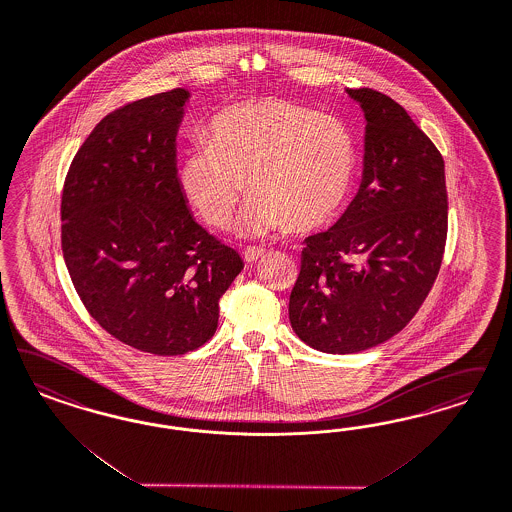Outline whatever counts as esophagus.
<instances>
[{
  "label": "esophagus",
  "mask_w": 512,
  "mask_h": 512,
  "mask_svg": "<svg viewBox=\"0 0 512 512\" xmlns=\"http://www.w3.org/2000/svg\"><path fill=\"white\" fill-rule=\"evenodd\" d=\"M265 255V249L263 247L247 246L244 249V259L247 263H255L257 259H261Z\"/></svg>",
  "instance_id": "34e87169"
}]
</instances>
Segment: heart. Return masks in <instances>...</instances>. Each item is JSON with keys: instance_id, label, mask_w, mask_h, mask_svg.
<instances>
[{"instance_id": "heart-1", "label": "heart", "mask_w": 512, "mask_h": 512, "mask_svg": "<svg viewBox=\"0 0 512 512\" xmlns=\"http://www.w3.org/2000/svg\"><path fill=\"white\" fill-rule=\"evenodd\" d=\"M359 143L335 115L289 100L225 107L206 140L194 141L179 164L187 200L215 229H225L249 185L244 230L306 232L331 223L352 196Z\"/></svg>"}]
</instances>
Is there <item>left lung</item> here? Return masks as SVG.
<instances>
[{"mask_svg":"<svg viewBox=\"0 0 512 512\" xmlns=\"http://www.w3.org/2000/svg\"><path fill=\"white\" fill-rule=\"evenodd\" d=\"M348 94L367 119L363 181L336 225L304 240L289 297L300 340L342 355L405 329L437 280L448 232L444 160L435 143L386 94Z\"/></svg>","mask_w":512,"mask_h":512,"instance_id":"8db88e82","label":"left lung"}]
</instances>
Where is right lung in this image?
<instances>
[{"label":"right lung","mask_w":512,"mask_h":512,"mask_svg":"<svg viewBox=\"0 0 512 512\" xmlns=\"http://www.w3.org/2000/svg\"><path fill=\"white\" fill-rule=\"evenodd\" d=\"M187 98L168 90L106 115L71 160L60 204L79 299L109 335L155 355L206 344L244 268L194 221L181 191L176 134Z\"/></svg>","instance_id":"right-lung-1"}]
</instances>
